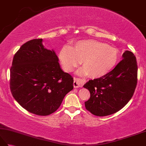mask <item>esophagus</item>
Returning <instances> with one entry per match:
<instances>
[{
    "label": "esophagus",
    "mask_w": 146,
    "mask_h": 146,
    "mask_svg": "<svg viewBox=\"0 0 146 146\" xmlns=\"http://www.w3.org/2000/svg\"><path fill=\"white\" fill-rule=\"evenodd\" d=\"M85 83V80L83 79H80L78 78H74L73 86L74 88H78L80 86H82L83 83Z\"/></svg>",
    "instance_id": "1"
}]
</instances>
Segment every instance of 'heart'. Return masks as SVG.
<instances>
[{"mask_svg": "<svg viewBox=\"0 0 146 146\" xmlns=\"http://www.w3.org/2000/svg\"><path fill=\"white\" fill-rule=\"evenodd\" d=\"M58 58L66 72H71L82 61L83 66L77 71V73L98 78L107 75L115 67L119 52L105 42L86 39L77 41L72 48L63 46L59 51Z\"/></svg>", "mask_w": 146, "mask_h": 146, "instance_id": "b5f03b06", "label": "heart"}]
</instances>
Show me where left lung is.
<instances>
[{"instance_id": "1", "label": "left lung", "mask_w": 146, "mask_h": 146, "mask_svg": "<svg viewBox=\"0 0 146 146\" xmlns=\"http://www.w3.org/2000/svg\"><path fill=\"white\" fill-rule=\"evenodd\" d=\"M137 82V64L131 51H125L122 60L107 75L89 80L83 86L90 93L85 102L86 109L95 115L113 114L125 106L134 94Z\"/></svg>"}]
</instances>
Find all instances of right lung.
<instances>
[{
  "instance_id": "1",
  "label": "right lung",
  "mask_w": 146,
  "mask_h": 146,
  "mask_svg": "<svg viewBox=\"0 0 146 146\" xmlns=\"http://www.w3.org/2000/svg\"><path fill=\"white\" fill-rule=\"evenodd\" d=\"M53 49L42 44V39L31 40L15 54L11 68L12 95L29 112L46 116L60 107L73 88V78L62 70Z\"/></svg>"
}]
</instances>
